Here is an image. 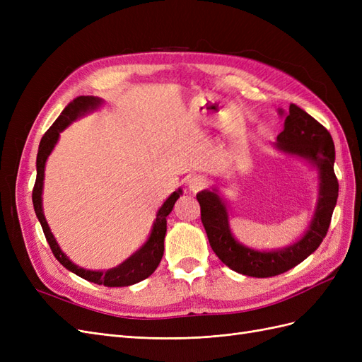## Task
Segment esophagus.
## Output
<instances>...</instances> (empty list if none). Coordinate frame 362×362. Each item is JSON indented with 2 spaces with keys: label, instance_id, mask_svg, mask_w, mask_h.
Listing matches in <instances>:
<instances>
[{
  "label": "esophagus",
  "instance_id": "esophagus-1",
  "mask_svg": "<svg viewBox=\"0 0 362 362\" xmlns=\"http://www.w3.org/2000/svg\"><path fill=\"white\" fill-rule=\"evenodd\" d=\"M187 185H189L190 192L196 193V192L202 190L204 187H206V178L201 177V175H196V177H193V178H190V180H189Z\"/></svg>",
  "mask_w": 362,
  "mask_h": 362
}]
</instances>
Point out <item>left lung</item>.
Returning a JSON list of instances; mask_svg holds the SVG:
<instances>
[{"mask_svg":"<svg viewBox=\"0 0 362 362\" xmlns=\"http://www.w3.org/2000/svg\"><path fill=\"white\" fill-rule=\"evenodd\" d=\"M278 113L286 116V120L273 146L288 157L310 163L319 175V198L313 221L298 242L273 250L245 246L231 233L228 208L218 189L213 187L196 194L201 205L202 225L214 254L229 269L254 278L281 275L308 258L323 242L338 198V181L334 172L335 146L329 131L294 104L290 105L288 113L282 108Z\"/></svg>","mask_w":362,"mask_h":362,"instance_id":"1","label":"left lung"}]
</instances>
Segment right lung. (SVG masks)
Returning a JSON list of instances; mask_svg holds the SVG:
<instances>
[{
  "mask_svg": "<svg viewBox=\"0 0 362 362\" xmlns=\"http://www.w3.org/2000/svg\"><path fill=\"white\" fill-rule=\"evenodd\" d=\"M104 101L98 96H78L75 100L68 104V107L64 108L62 115L57 117L56 122L52 124V127L47 131L45 136L42 137L39 151H37V160H36V182H35V189H33V205H35V211L39 218V222L42 225L43 234L47 237V242L52 250L54 257L59 259L60 264L63 267H66L69 272L78 275L80 278L90 281L98 284V286H105V287H128L133 286V284H137L140 281L146 279L151 276L154 270L158 267L160 261L163 258V252H164V237H166V225L168 221L166 217L170 214L173 210L175 202L178 201L180 196L182 194V190L178 189L177 192H173L169 198L164 201V204L160 206V210L157 211V217L154 221V225H152L151 234L148 237L146 242L141 245L133 255L128 257L124 262H120L119 266L108 269V270H87L80 266L74 264V262L66 257V254L60 249L57 240L54 238L51 229L48 226V222L45 218V214H43V208H42V192H43V178H45V164L52 152L54 146L57 145L60 133L68 128L74 120L78 117L95 112L98 107H101Z\"/></svg>",
  "mask_w": 362,
  "mask_h": 362,
  "instance_id": "add662e5",
  "label": "right lung"
}]
</instances>
